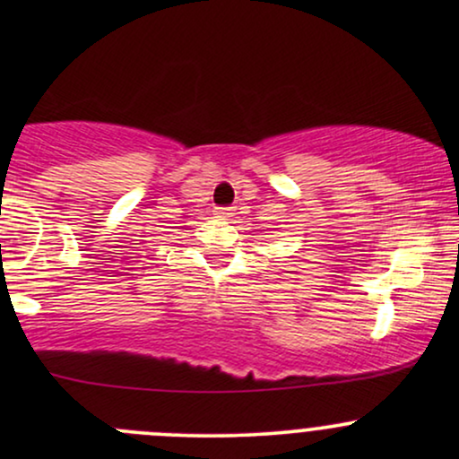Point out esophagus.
I'll use <instances>...</instances> for the list:
<instances>
[{
  "mask_svg": "<svg viewBox=\"0 0 459 459\" xmlns=\"http://www.w3.org/2000/svg\"><path fill=\"white\" fill-rule=\"evenodd\" d=\"M213 215L218 220H230V218H233V209H230V207H215Z\"/></svg>",
  "mask_w": 459,
  "mask_h": 459,
  "instance_id": "1",
  "label": "esophagus"
}]
</instances>
